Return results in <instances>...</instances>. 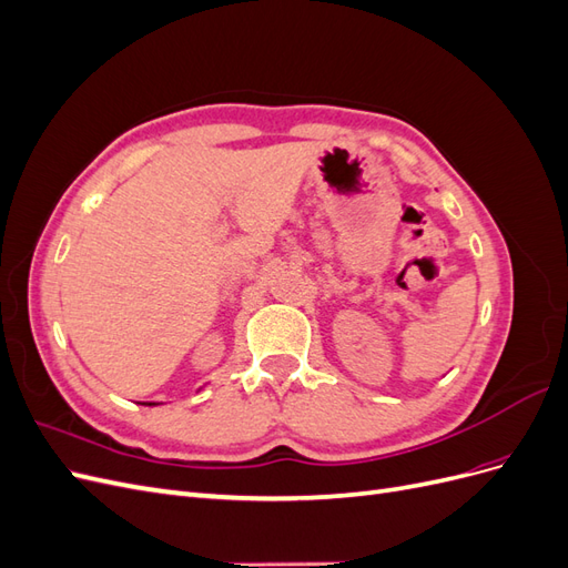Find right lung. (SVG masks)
Listing matches in <instances>:
<instances>
[{
    "mask_svg": "<svg viewBox=\"0 0 568 568\" xmlns=\"http://www.w3.org/2000/svg\"><path fill=\"white\" fill-rule=\"evenodd\" d=\"M144 405H156V403H144Z\"/></svg>",
    "mask_w": 568,
    "mask_h": 568,
    "instance_id": "obj_1",
    "label": "right lung"
}]
</instances>
